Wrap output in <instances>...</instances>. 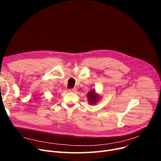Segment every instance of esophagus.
Here are the masks:
<instances>
[{
	"mask_svg": "<svg viewBox=\"0 0 161 161\" xmlns=\"http://www.w3.org/2000/svg\"><path fill=\"white\" fill-rule=\"evenodd\" d=\"M69 92H77V89H69Z\"/></svg>",
	"mask_w": 161,
	"mask_h": 161,
	"instance_id": "1",
	"label": "esophagus"
}]
</instances>
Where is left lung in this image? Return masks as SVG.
<instances>
[{"mask_svg": "<svg viewBox=\"0 0 161 161\" xmlns=\"http://www.w3.org/2000/svg\"><path fill=\"white\" fill-rule=\"evenodd\" d=\"M87 98L88 100V103L91 105L97 104L100 100L101 96L97 93L96 91L90 90L87 93Z\"/></svg>", "mask_w": 161, "mask_h": 161, "instance_id": "8db88e82", "label": "left lung"}]
</instances>
